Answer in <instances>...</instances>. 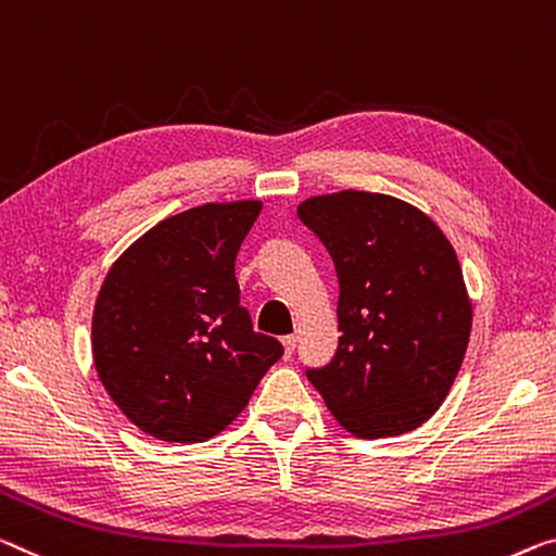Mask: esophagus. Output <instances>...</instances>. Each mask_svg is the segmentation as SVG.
<instances>
[{
	"mask_svg": "<svg viewBox=\"0 0 556 556\" xmlns=\"http://www.w3.org/2000/svg\"><path fill=\"white\" fill-rule=\"evenodd\" d=\"M281 344H285V357H292L294 346H296V337H294V334L281 337Z\"/></svg>",
	"mask_w": 556,
	"mask_h": 556,
	"instance_id": "34e87169",
	"label": "esophagus"
}]
</instances>
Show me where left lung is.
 <instances>
[{
	"label": "left lung",
	"instance_id": "obj_1",
	"mask_svg": "<svg viewBox=\"0 0 556 556\" xmlns=\"http://www.w3.org/2000/svg\"><path fill=\"white\" fill-rule=\"evenodd\" d=\"M296 214L321 239L339 279V350L306 369L339 425L362 439L425 425L457 379L471 300L457 252L404 199L342 189Z\"/></svg>",
	"mask_w": 556,
	"mask_h": 556
}]
</instances>
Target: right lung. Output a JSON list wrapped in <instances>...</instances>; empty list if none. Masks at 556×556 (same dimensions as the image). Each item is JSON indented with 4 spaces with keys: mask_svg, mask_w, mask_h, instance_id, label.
<instances>
[{
    "mask_svg": "<svg viewBox=\"0 0 556 556\" xmlns=\"http://www.w3.org/2000/svg\"><path fill=\"white\" fill-rule=\"evenodd\" d=\"M260 199L210 202L162 219L119 254L92 314L106 394L162 442L217 437L285 350L252 329L235 260Z\"/></svg>",
    "mask_w": 556,
    "mask_h": 556,
    "instance_id": "1",
    "label": "right lung"
}]
</instances>
